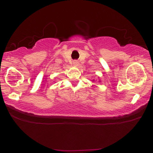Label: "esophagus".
I'll list each match as a JSON object with an SVG mask.
<instances>
[{
	"label": "esophagus",
	"instance_id": "34e87169",
	"mask_svg": "<svg viewBox=\"0 0 153 153\" xmlns=\"http://www.w3.org/2000/svg\"><path fill=\"white\" fill-rule=\"evenodd\" d=\"M73 65H74V66H78V64H79V62H78V60H73Z\"/></svg>",
	"mask_w": 153,
	"mask_h": 153
}]
</instances>
